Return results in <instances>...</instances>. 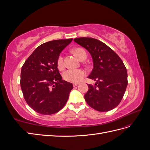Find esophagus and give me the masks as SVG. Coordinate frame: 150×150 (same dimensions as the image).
Instances as JSON below:
<instances>
[{
    "mask_svg": "<svg viewBox=\"0 0 150 150\" xmlns=\"http://www.w3.org/2000/svg\"><path fill=\"white\" fill-rule=\"evenodd\" d=\"M78 84H79L78 83H74L73 84V86H74V87H76V86H77Z\"/></svg>",
    "mask_w": 150,
    "mask_h": 150,
    "instance_id": "esophagus-1",
    "label": "esophagus"
}]
</instances>
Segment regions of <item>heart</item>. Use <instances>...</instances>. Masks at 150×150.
Returning <instances> with one entry per match:
<instances>
[{
  "label": "heart",
  "mask_w": 150,
  "mask_h": 150,
  "mask_svg": "<svg viewBox=\"0 0 150 150\" xmlns=\"http://www.w3.org/2000/svg\"><path fill=\"white\" fill-rule=\"evenodd\" d=\"M73 52L80 60L84 57H86V53L82 48H75L73 49ZM57 64L59 69H62L64 67V61L61 55L58 57ZM86 75V72L83 69H67L62 74L63 79L67 82L72 83H78L82 80Z\"/></svg>",
  "instance_id": "obj_1"
}]
</instances>
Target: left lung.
I'll return each instance as SVG.
<instances>
[{
    "label": "left lung",
    "mask_w": 150,
    "mask_h": 150,
    "mask_svg": "<svg viewBox=\"0 0 150 150\" xmlns=\"http://www.w3.org/2000/svg\"><path fill=\"white\" fill-rule=\"evenodd\" d=\"M74 42L87 49L93 61L88 78L96 81L88 84L84 95L88 105L101 112L109 111L120 103L128 85V74L123 62L106 44L91 38H79Z\"/></svg>",
    "instance_id": "1"
}]
</instances>
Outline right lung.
I'll use <instances>...</instances> for the list:
<instances>
[{"mask_svg": "<svg viewBox=\"0 0 150 150\" xmlns=\"http://www.w3.org/2000/svg\"><path fill=\"white\" fill-rule=\"evenodd\" d=\"M72 39H59L40 45L22 67L21 87L26 103L40 114L49 115L64 106L73 89L62 79L57 61Z\"/></svg>", "mask_w": 150, "mask_h": 150, "instance_id": "right-lung-1", "label": "right lung"}]
</instances>
